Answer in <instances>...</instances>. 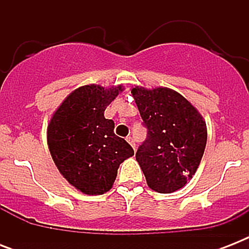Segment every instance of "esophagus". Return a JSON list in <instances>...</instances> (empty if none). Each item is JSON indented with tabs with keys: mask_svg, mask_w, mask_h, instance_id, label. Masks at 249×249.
<instances>
[{
	"mask_svg": "<svg viewBox=\"0 0 249 249\" xmlns=\"http://www.w3.org/2000/svg\"><path fill=\"white\" fill-rule=\"evenodd\" d=\"M126 141H128L129 143H130V146H132V147L134 148V150H136V142H134V138H133V137L129 136L128 138H126Z\"/></svg>",
	"mask_w": 249,
	"mask_h": 249,
	"instance_id": "1",
	"label": "esophagus"
}]
</instances>
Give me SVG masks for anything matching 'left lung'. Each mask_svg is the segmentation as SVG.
Returning <instances> with one entry per match:
<instances>
[{"label": "left lung", "instance_id": "left-lung-1", "mask_svg": "<svg viewBox=\"0 0 249 249\" xmlns=\"http://www.w3.org/2000/svg\"><path fill=\"white\" fill-rule=\"evenodd\" d=\"M147 138L136 159L150 189L170 194L196 172L207 144L203 117L187 99L166 88H133Z\"/></svg>", "mask_w": 249, "mask_h": 249}]
</instances>
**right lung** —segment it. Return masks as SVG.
Masks as SVG:
<instances>
[{"label":"right lung","mask_w":249,"mask_h":249,"mask_svg":"<svg viewBox=\"0 0 249 249\" xmlns=\"http://www.w3.org/2000/svg\"><path fill=\"white\" fill-rule=\"evenodd\" d=\"M119 91L121 86H81L64 99L49 123L54 163L72 186L88 195L108 191L119 165L134 155L132 146L113 132L115 123L103 115Z\"/></svg>","instance_id":"add662e5"}]
</instances>
